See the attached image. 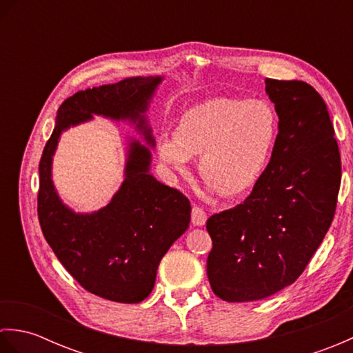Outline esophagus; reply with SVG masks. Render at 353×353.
I'll use <instances>...</instances> for the list:
<instances>
[{"label": "esophagus", "instance_id": "1", "mask_svg": "<svg viewBox=\"0 0 353 353\" xmlns=\"http://www.w3.org/2000/svg\"><path fill=\"white\" fill-rule=\"evenodd\" d=\"M206 212L199 206H192V214H191V221L194 226H205L206 224Z\"/></svg>", "mask_w": 353, "mask_h": 353}]
</instances>
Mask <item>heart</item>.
Returning a JSON list of instances; mask_svg holds the SVG:
<instances>
[{"label": "heart", "mask_w": 353, "mask_h": 353, "mask_svg": "<svg viewBox=\"0 0 353 353\" xmlns=\"http://www.w3.org/2000/svg\"><path fill=\"white\" fill-rule=\"evenodd\" d=\"M279 139V117L262 99L219 97L186 109L174 138L157 141L159 159L177 174L190 172L200 156L203 181L226 197L252 191L268 167Z\"/></svg>", "instance_id": "heart-1"}]
</instances>
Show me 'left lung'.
<instances>
[{"mask_svg":"<svg viewBox=\"0 0 353 353\" xmlns=\"http://www.w3.org/2000/svg\"><path fill=\"white\" fill-rule=\"evenodd\" d=\"M279 117L268 167L244 203L212 215L208 279L226 302L261 301L296 282L334 220L341 159L326 103L301 80L265 79Z\"/></svg>","mask_w":353,"mask_h":353,"instance_id":"1","label":"left lung"}]
</instances>
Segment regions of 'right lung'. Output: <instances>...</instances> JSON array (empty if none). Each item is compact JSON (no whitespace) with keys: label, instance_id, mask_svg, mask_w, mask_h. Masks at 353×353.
Listing matches in <instances>:
<instances>
[{"label":"right lung","instance_id":"1","mask_svg":"<svg viewBox=\"0 0 353 353\" xmlns=\"http://www.w3.org/2000/svg\"><path fill=\"white\" fill-rule=\"evenodd\" d=\"M162 80L129 77L66 99L39 162L37 215L45 239L81 287L112 302L139 303L148 297L163 254L190 228V200L150 174L152 152L130 139L124 181L114 197L95 212H74L52 183V156L65 130L94 115L132 123L154 147L145 112Z\"/></svg>","mask_w":353,"mask_h":353}]
</instances>
